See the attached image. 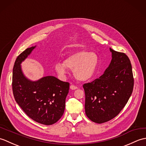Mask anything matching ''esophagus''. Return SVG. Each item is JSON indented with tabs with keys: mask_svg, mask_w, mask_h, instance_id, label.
<instances>
[{
	"mask_svg": "<svg viewBox=\"0 0 146 146\" xmlns=\"http://www.w3.org/2000/svg\"><path fill=\"white\" fill-rule=\"evenodd\" d=\"M70 88L71 90H76V89L78 88V87H77V86H75V85H71L70 86Z\"/></svg>",
	"mask_w": 146,
	"mask_h": 146,
	"instance_id": "esophagus-1",
	"label": "esophagus"
}]
</instances>
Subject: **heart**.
<instances>
[{
    "label": "heart",
    "mask_w": 146,
    "mask_h": 146,
    "mask_svg": "<svg viewBox=\"0 0 146 146\" xmlns=\"http://www.w3.org/2000/svg\"><path fill=\"white\" fill-rule=\"evenodd\" d=\"M98 62V55L95 52L82 50L70 55L64 60L63 63H56L55 70L62 76L67 74V68L73 70L76 79L84 82L94 76Z\"/></svg>",
    "instance_id": "obj_1"
}]
</instances>
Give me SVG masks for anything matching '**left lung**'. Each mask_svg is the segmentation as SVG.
I'll return each instance as SVG.
<instances>
[{
	"mask_svg": "<svg viewBox=\"0 0 146 146\" xmlns=\"http://www.w3.org/2000/svg\"><path fill=\"white\" fill-rule=\"evenodd\" d=\"M111 52L110 64L104 73L83 85L85 113L94 122H108L119 114L127 103L134 88L132 65L123 52Z\"/></svg>",
	"mask_w": 146,
	"mask_h": 146,
	"instance_id": "left-lung-1",
	"label": "left lung"
}]
</instances>
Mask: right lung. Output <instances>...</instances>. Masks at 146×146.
Returning a JSON list of instances; mask_svg holds the SVG:
<instances>
[{
  "label": "right lung",
  "instance_id": "obj_1",
  "mask_svg": "<svg viewBox=\"0 0 146 146\" xmlns=\"http://www.w3.org/2000/svg\"><path fill=\"white\" fill-rule=\"evenodd\" d=\"M36 46L27 48L15 60L12 75V91L15 101L27 116L44 125H52L61 119L70 83L52 76L32 82L24 75L21 63Z\"/></svg>",
  "mask_w": 146,
  "mask_h": 146
}]
</instances>
